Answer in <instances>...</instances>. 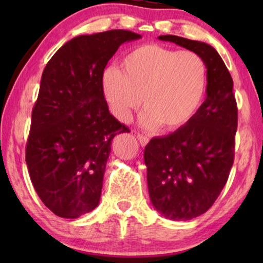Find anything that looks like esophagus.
<instances>
[{
    "label": "esophagus",
    "mask_w": 263,
    "mask_h": 263,
    "mask_svg": "<svg viewBox=\"0 0 263 263\" xmlns=\"http://www.w3.org/2000/svg\"><path fill=\"white\" fill-rule=\"evenodd\" d=\"M137 138H138V141H140V144L142 147L146 146V144L148 143V141H149V138L147 137V136H143V135H140V134L137 135Z\"/></svg>",
    "instance_id": "1"
}]
</instances>
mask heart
<instances>
[{"label": "heart", "instance_id": "obj_1", "mask_svg": "<svg viewBox=\"0 0 263 263\" xmlns=\"http://www.w3.org/2000/svg\"><path fill=\"white\" fill-rule=\"evenodd\" d=\"M208 71L204 60L192 50L143 44L122 58L121 70L105 69L102 92L111 112L128 122L141 105L147 128L161 126L176 131L185 126L203 104Z\"/></svg>", "mask_w": 263, "mask_h": 263}]
</instances>
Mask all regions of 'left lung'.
Masks as SVG:
<instances>
[{
    "mask_svg": "<svg viewBox=\"0 0 263 263\" xmlns=\"http://www.w3.org/2000/svg\"><path fill=\"white\" fill-rule=\"evenodd\" d=\"M197 53L206 65V98L190 121L144 148L147 184L155 209L170 220H190L211 208L234 163L237 106L234 81L209 44L178 35H159Z\"/></svg>",
    "mask_w": 263,
    "mask_h": 263,
    "instance_id": "1",
    "label": "left lung"
}]
</instances>
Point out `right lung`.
Listing matches in <instances>:
<instances>
[{
    "mask_svg": "<svg viewBox=\"0 0 263 263\" xmlns=\"http://www.w3.org/2000/svg\"><path fill=\"white\" fill-rule=\"evenodd\" d=\"M137 33L78 35L45 65L32 111L26 163L38 197L55 215L77 219L98 206L114 137L129 132L108 111L101 78Z\"/></svg>",
    "mask_w": 263,
    "mask_h": 263,
    "instance_id": "1",
    "label": "right lung"
}]
</instances>
